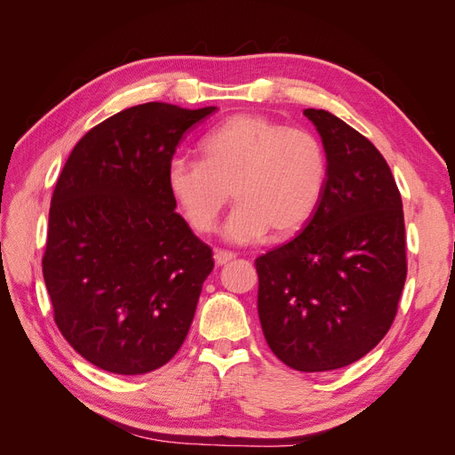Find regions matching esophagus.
<instances>
[{
	"instance_id": "esophagus-1",
	"label": "esophagus",
	"mask_w": 455,
	"mask_h": 455,
	"mask_svg": "<svg viewBox=\"0 0 455 455\" xmlns=\"http://www.w3.org/2000/svg\"><path fill=\"white\" fill-rule=\"evenodd\" d=\"M233 258H235V254L229 252V251H216V252H214L216 266H226L228 261H231Z\"/></svg>"
}]
</instances>
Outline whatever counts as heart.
Returning <instances> with one entry per match:
<instances>
[{
  "mask_svg": "<svg viewBox=\"0 0 455 455\" xmlns=\"http://www.w3.org/2000/svg\"><path fill=\"white\" fill-rule=\"evenodd\" d=\"M324 180L326 157L311 132L254 114L233 116L206 134L201 161L178 157L167 167L171 196L197 233L214 231L231 191L237 206L224 237L235 244L304 228Z\"/></svg>",
  "mask_w": 455,
  "mask_h": 455,
  "instance_id": "1",
  "label": "heart"
}]
</instances>
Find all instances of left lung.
<instances>
[{
  "label": "left lung",
  "mask_w": 455,
  "mask_h": 455,
  "mask_svg": "<svg viewBox=\"0 0 455 455\" xmlns=\"http://www.w3.org/2000/svg\"><path fill=\"white\" fill-rule=\"evenodd\" d=\"M326 180L299 235L256 258L258 315L269 349L299 371L359 361L389 332L406 281L401 191L366 136L326 109Z\"/></svg>",
  "instance_id": "obj_1"
}]
</instances>
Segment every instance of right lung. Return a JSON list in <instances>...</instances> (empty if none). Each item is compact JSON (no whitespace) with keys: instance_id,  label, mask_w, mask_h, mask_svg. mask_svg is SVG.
I'll use <instances>...</instances> for the list:
<instances>
[{"instance_id":"obj_1","label":"right lung","mask_w":455,"mask_h":455,"mask_svg":"<svg viewBox=\"0 0 455 455\" xmlns=\"http://www.w3.org/2000/svg\"><path fill=\"white\" fill-rule=\"evenodd\" d=\"M216 112L148 102L81 139L52 191L44 279L62 336L91 364L136 376L184 343L212 251L174 212L167 167Z\"/></svg>"}]
</instances>
